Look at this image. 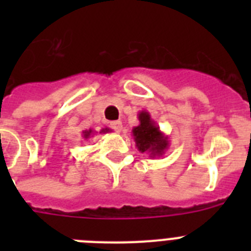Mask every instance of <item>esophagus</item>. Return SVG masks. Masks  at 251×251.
<instances>
[{"label": "esophagus", "instance_id": "1", "mask_svg": "<svg viewBox=\"0 0 251 251\" xmlns=\"http://www.w3.org/2000/svg\"><path fill=\"white\" fill-rule=\"evenodd\" d=\"M110 128L115 132H121L122 128H123V124H122L121 121H114V122H110Z\"/></svg>", "mask_w": 251, "mask_h": 251}]
</instances>
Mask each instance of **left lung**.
<instances>
[{"label": "left lung", "instance_id": "left-lung-1", "mask_svg": "<svg viewBox=\"0 0 251 251\" xmlns=\"http://www.w3.org/2000/svg\"><path fill=\"white\" fill-rule=\"evenodd\" d=\"M138 126L132 129V136L139 152L147 153L151 158L163 156L170 147L168 137L161 132L147 110L138 113Z\"/></svg>", "mask_w": 251, "mask_h": 251}]
</instances>
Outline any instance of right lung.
<instances>
[{"instance_id":"add662e5","label":"right lung","mask_w":251,"mask_h":251,"mask_svg":"<svg viewBox=\"0 0 251 251\" xmlns=\"http://www.w3.org/2000/svg\"><path fill=\"white\" fill-rule=\"evenodd\" d=\"M110 130H112V129H109V128H104V129L100 130V133H108V132H110ZM94 133H95L94 130H92V129L84 130V132H83V138L84 139L92 138V137L94 136Z\"/></svg>"}]
</instances>
